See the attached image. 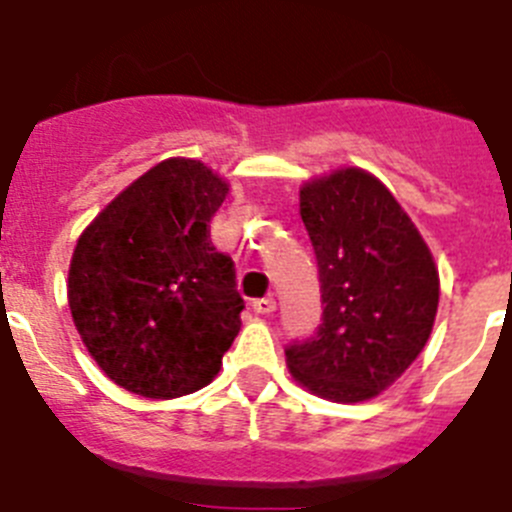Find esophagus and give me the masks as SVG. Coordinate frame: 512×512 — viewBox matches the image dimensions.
<instances>
[{
  "instance_id": "1",
  "label": "esophagus",
  "mask_w": 512,
  "mask_h": 512,
  "mask_svg": "<svg viewBox=\"0 0 512 512\" xmlns=\"http://www.w3.org/2000/svg\"><path fill=\"white\" fill-rule=\"evenodd\" d=\"M253 312H259V315H271V312L277 310V302H274V297L266 295L261 297V300H253Z\"/></svg>"
}]
</instances>
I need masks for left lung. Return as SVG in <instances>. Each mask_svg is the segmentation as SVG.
Returning <instances> with one entry per match:
<instances>
[{
    "mask_svg": "<svg viewBox=\"0 0 512 512\" xmlns=\"http://www.w3.org/2000/svg\"><path fill=\"white\" fill-rule=\"evenodd\" d=\"M300 215L315 248L323 318L284 348L289 372L333 402L387 390L423 351L438 310V271L379 179L343 169L305 184Z\"/></svg>",
    "mask_w": 512,
    "mask_h": 512,
    "instance_id": "8db88e82",
    "label": "left lung"
}]
</instances>
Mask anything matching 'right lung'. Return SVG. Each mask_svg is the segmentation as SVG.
Wrapping results in <instances>:
<instances>
[{
  "instance_id": "add662e5",
  "label": "right lung",
  "mask_w": 512,
  "mask_h": 512,
  "mask_svg": "<svg viewBox=\"0 0 512 512\" xmlns=\"http://www.w3.org/2000/svg\"><path fill=\"white\" fill-rule=\"evenodd\" d=\"M225 194L205 164L169 158L76 243L71 318L99 369L128 392L169 400L202 390L241 330L233 259L207 238Z\"/></svg>"
}]
</instances>
